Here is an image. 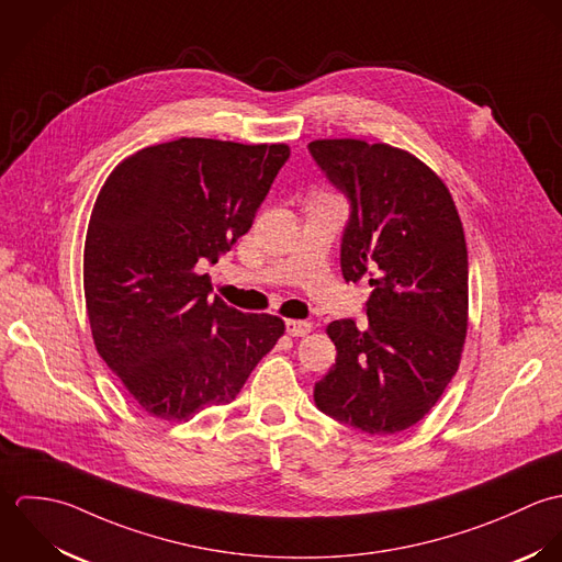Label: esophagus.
<instances>
[{
	"instance_id": "34e87169",
	"label": "esophagus",
	"mask_w": 562,
	"mask_h": 562,
	"mask_svg": "<svg viewBox=\"0 0 562 562\" xmlns=\"http://www.w3.org/2000/svg\"><path fill=\"white\" fill-rule=\"evenodd\" d=\"M284 326H286V335L291 337H306L313 330L311 322H297V319H289Z\"/></svg>"
}]
</instances>
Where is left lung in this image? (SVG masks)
<instances>
[{"mask_svg":"<svg viewBox=\"0 0 562 562\" xmlns=\"http://www.w3.org/2000/svg\"><path fill=\"white\" fill-rule=\"evenodd\" d=\"M308 151L349 202L345 282L369 276L367 324L328 326L337 362L315 384L322 413L367 435L422 422L448 389L467 335V245L448 187L384 143L326 138Z\"/></svg>","mask_w":562,"mask_h":562,"instance_id":"8db88e82","label":"left lung"}]
</instances>
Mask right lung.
I'll list each match as a JSON object with an SVG mask.
<instances>
[{
	"label": "right lung",
	"instance_id": "obj_1",
	"mask_svg": "<svg viewBox=\"0 0 562 562\" xmlns=\"http://www.w3.org/2000/svg\"><path fill=\"white\" fill-rule=\"evenodd\" d=\"M286 145L178 138L125 158L95 202L85 245L93 340L149 415L189 422L232 402L284 335L273 315L211 300L232 249L289 160Z\"/></svg>",
	"mask_w": 562,
	"mask_h": 562
}]
</instances>
